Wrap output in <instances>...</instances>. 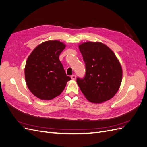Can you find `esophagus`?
<instances>
[{
  "mask_svg": "<svg viewBox=\"0 0 147 147\" xmlns=\"http://www.w3.org/2000/svg\"><path fill=\"white\" fill-rule=\"evenodd\" d=\"M71 78H72V80H75L76 79V76H75V75H72V76H71Z\"/></svg>",
  "mask_w": 147,
  "mask_h": 147,
  "instance_id": "34e87169",
  "label": "esophagus"
}]
</instances>
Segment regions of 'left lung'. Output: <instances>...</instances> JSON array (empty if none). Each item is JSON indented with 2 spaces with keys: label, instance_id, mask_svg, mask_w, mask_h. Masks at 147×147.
<instances>
[{
  "label": "left lung",
  "instance_id": "1",
  "mask_svg": "<svg viewBox=\"0 0 147 147\" xmlns=\"http://www.w3.org/2000/svg\"><path fill=\"white\" fill-rule=\"evenodd\" d=\"M85 63L86 74L77 82L84 97L100 104L116 94L121 85L123 70L113 51L100 42H84L78 45Z\"/></svg>",
  "mask_w": 147,
  "mask_h": 147
}]
</instances>
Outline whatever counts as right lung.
Returning <instances> with one entry per match:
<instances>
[{"instance_id": "1", "label": "right lung", "mask_w": 147, "mask_h": 147, "mask_svg": "<svg viewBox=\"0 0 147 147\" xmlns=\"http://www.w3.org/2000/svg\"><path fill=\"white\" fill-rule=\"evenodd\" d=\"M65 45L58 40L44 42L35 47L26 61L24 74L30 91L42 100H51L63 91L70 80L59 61Z\"/></svg>"}]
</instances>
